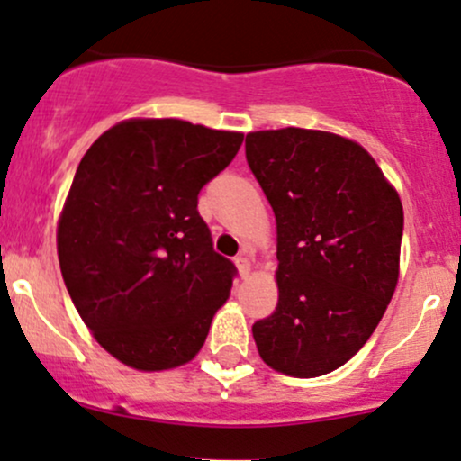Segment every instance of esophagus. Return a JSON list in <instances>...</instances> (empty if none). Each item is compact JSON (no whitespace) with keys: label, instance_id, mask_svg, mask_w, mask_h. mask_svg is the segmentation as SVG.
<instances>
[{"label":"esophagus","instance_id":"1","mask_svg":"<svg viewBox=\"0 0 461 461\" xmlns=\"http://www.w3.org/2000/svg\"><path fill=\"white\" fill-rule=\"evenodd\" d=\"M235 263H237V270H240V274L241 276H248V274H250V257L248 255H240L235 258Z\"/></svg>","mask_w":461,"mask_h":461}]
</instances>
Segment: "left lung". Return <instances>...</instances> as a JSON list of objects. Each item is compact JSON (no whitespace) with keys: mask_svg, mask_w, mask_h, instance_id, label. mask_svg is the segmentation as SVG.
<instances>
[{"mask_svg":"<svg viewBox=\"0 0 461 461\" xmlns=\"http://www.w3.org/2000/svg\"><path fill=\"white\" fill-rule=\"evenodd\" d=\"M246 161L276 217L278 304L252 324L283 375L339 368L384 318L398 281L402 204L375 158L330 132H250Z\"/></svg>","mask_w":461,"mask_h":461,"instance_id":"left-lung-1","label":"left lung"}]
</instances>
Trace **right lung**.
Instances as JSON below:
<instances>
[{"mask_svg":"<svg viewBox=\"0 0 461 461\" xmlns=\"http://www.w3.org/2000/svg\"><path fill=\"white\" fill-rule=\"evenodd\" d=\"M244 134L180 119H131L86 149L59 224V261L77 313L137 370L187 364L237 276L217 255L198 194Z\"/></svg>","mask_w":461,"mask_h":461,"instance_id":"add662e5","label":"right lung"}]
</instances>
